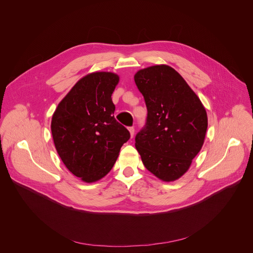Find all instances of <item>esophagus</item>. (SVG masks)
Returning <instances> with one entry per match:
<instances>
[{
  "mask_svg": "<svg viewBox=\"0 0 253 253\" xmlns=\"http://www.w3.org/2000/svg\"><path fill=\"white\" fill-rule=\"evenodd\" d=\"M128 130H129V132H130L131 137H133V136H134V133H135V128L132 126V127H129Z\"/></svg>",
  "mask_w": 253,
  "mask_h": 253,
  "instance_id": "obj_1",
  "label": "esophagus"
}]
</instances>
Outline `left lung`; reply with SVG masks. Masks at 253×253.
<instances>
[{"mask_svg": "<svg viewBox=\"0 0 253 253\" xmlns=\"http://www.w3.org/2000/svg\"><path fill=\"white\" fill-rule=\"evenodd\" d=\"M135 84L147 107L135 146L142 162L163 181H174L200 151L207 115L200 99L178 72L166 65L138 71Z\"/></svg>", "mask_w": 253, "mask_h": 253, "instance_id": "8db88e82", "label": "left lung"}]
</instances>
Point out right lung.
Masks as SVG:
<instances>
[{
  "instance_id": "1",
  "label": "right lung",
  "mask_w": 253,
  "mask_h": 253,
  "mask_svg": "<svg viewBox=\"0 0 253 253\" xmlns=\"http://www.w3.org/2000/svg\"><path fill=\"white\" fill-rule=\"evenodd\" d=\"M119 77L96 72L79 80L52 117L55 147L65 166L85 182L104 177L114 166L129 131L114 117L112 93Z\"/></svg>"
}]
</instances>
